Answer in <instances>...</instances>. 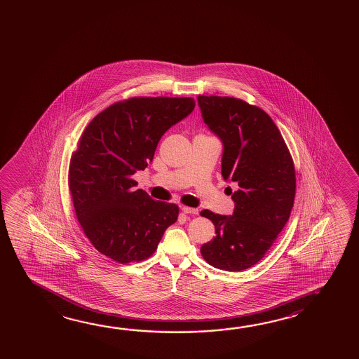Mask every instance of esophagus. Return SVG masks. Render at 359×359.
Masks as SVG:
<instances>
[{"label": "esophagus", "instance_id": "obj_1", "mask_svg": "<svg viewBox=\"0 0 359 359\" xmlns=\"http://www.w3.org/2000/svg\"><path fill=\"white\" fill-rule=\"evenodd\" d=\"M182 212L184 214H193V215H196L198 214V209H195V208H189V206H182Z\"/></svg>", "mask_w": 359, "mask_h": 359}]
</instances>
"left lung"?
Returning <instances> with one entry per match:
<instances>
[{"label":"left lung","instance_id":"8db88e82","mask_svg":"<svg viewBox=\"0 0 359 359\" xmlns=\"http://www.w3.org/2000/svg\"><path fill=\"white\" fill-rule=\"evenodd\" d=\"M204 123L223 142L222 175L236 182L231 217L203 210L215 225L200 253L226 271L248 269L264 258L288 222L295 198V169L288 147L260 107L229 96H198Z\"/></svg>","mask_w":359,"mask_h":359}]
</instances>
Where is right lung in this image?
I'll return each instance as SVG.
<instances>
[{
    "mask_svg": "<svg viewBox=\"0 0 359 359\" xmlns=\"http://www.w3.org/2000/svg\"><path fill=\"white\" fill-rule=\"evenodd\" d=\"M193 97H130L96 115L71 155L69 189L83 234L121 264L153 255L179 206L155 201L133 175L153 160L161 136L194 110Z\"/></svg>",
    "mask_w": 359,
    "mask_h": 359,
    "instance_id": "1",
    "label": "right lung"
}]
</instances>
